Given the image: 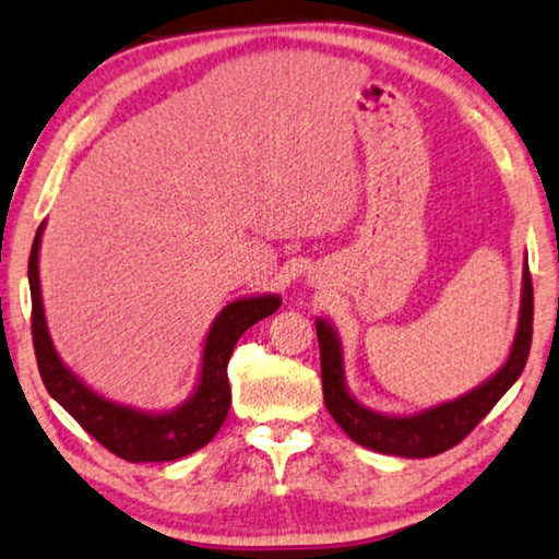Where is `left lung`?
I'll return each instance as SVG.
<instances>
[{"label":"left lung","instance_id":"1","mask_svg":"<svg viewBox=\"0 0 559 559\" xmlns=\"http://www.w3.org/2000/svg\"><path fill=\"white\" fill-rule=\"evenodd\" d=\"M532 274L524 262L522 308H519V325L507 364L491 379H486L484 384L471 389L457 400L435 404V407L415 412V415H381V412H373L364 407L361 402H356L346 386L338 333L328 320L318 318L316 331L325 407L350 440L369 450H377V453L400 457H430L445 453V450L457 445L493 409V404L509 392L511 384L522 377L532 346Z\"/></svg>","mask_w":559,"mask_h":559}]
</instances>
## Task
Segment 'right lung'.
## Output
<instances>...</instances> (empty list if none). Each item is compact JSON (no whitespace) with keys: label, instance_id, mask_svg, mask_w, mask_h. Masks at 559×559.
Instances as JSON below:
<instances>
[{"label":"right lung","instance_id":"right-lung-1","mask_svg":"<svg viewBox=\"0 0 559 559\" xmlns=\"http://www.w3.org/2000/svg\"><path fill=\"white\" fill-rule=\"evenodd\" d=\"M43 228L45 224L37 228L33 251H29L27 280L29 295H33V343L37 369H40L48 394L91 438H96L106 450L129 463L178 461V457H186L209 445L213 435L224 425L228 407H231V386H228L226 369L236 341L259 320L277 312L282 305L280 295H251L228 302L205 335L201 373H198L193 394L167 412L136 409L96 394L60 361L48 333L40 293V270H37Z\"/></svg>","mask_w":559,"mask_h":559}]
</instances>
